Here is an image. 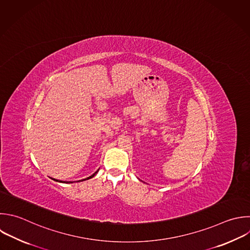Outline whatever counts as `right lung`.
<instances>
[{
    "mask_svg": "<svg viewBox=\"0 0 250 250\" xmlns=\"http://www.w3.org/2000/svg\"><path fill=\"white\" fill-rule=\"evenodd\" d=\"M99 170H100V169H99ZM99 170H98V171H96V172H95L93 175H91L90 177H88V178H86V179H83V180H80V181H78V182H83V181H86V180H89V179L93 178V177H94V176L99 172ZM53 180H54V181H56V182H59V183H69V184H70V183H73V182H62V181H59V180H56V179H53Z\"/></svg>",
    "mask_w": 250,
    "mask_h": 250,
    "instance_id": "1",
    "label": "right lung"
}]
</instances>
